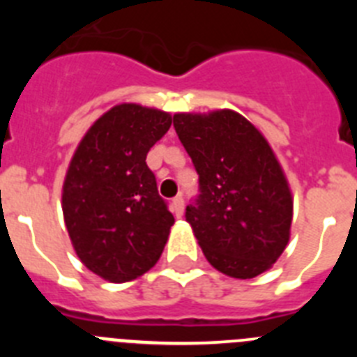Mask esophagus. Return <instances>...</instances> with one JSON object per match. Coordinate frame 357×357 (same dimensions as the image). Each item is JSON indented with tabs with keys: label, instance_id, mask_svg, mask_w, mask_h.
<instances>
[{
	"label": "esophagus",
	"instance_id": "obj_1",
	"mask_svg": "<svg viewBox=\"0 0 357 357\" xmlns=\"http://www.w3.org/2000/svg\"><path fill=\"white\" fill-rule=\"evenodd\" d=\"M172 211H173V214H175V216H182V213H184V198H182V197L173 198Z\"/></svg>",
	"mask_w": 357,
	"mask_h": 357
}]
</instances>
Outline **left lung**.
Instances as JSON below:
<instances>
[{
  "label": "left lung",
  "mask_w": 357,
  "mask_h": 357,
  "mask_svg": "<svg viewBox=\"0 0 357 357\" xmlns=\"http://www.w3.org/2000/svg\"><path fill=\"white\" fill-rule=\"evenodd\" d=\"M173 127L198 173L185 222L206 259L234 279L270 270L289 241L293 198L264 135L229 109L181 112Z\"/></svg>",
  "instance_id": "left-lung-1"
}]
</instances>
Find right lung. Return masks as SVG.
<instances>
[{"label":"right lung","instance_id":"1","mask_svg":"<svg viewBox=\"0 0 357 357\" xmlns=\"http://www.w3.org/2000/svg\"><path fill=\"white\" fill-rule=\"evenodd\" d=\"M169 127L164 110L121 103L93 123L69 162L62 213L73 248L110 282L148 272L175 223L146 166V153Z\"/></svg>","mask_w":357,"mask_h":357}]
</instances>
